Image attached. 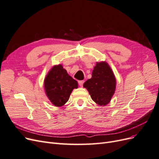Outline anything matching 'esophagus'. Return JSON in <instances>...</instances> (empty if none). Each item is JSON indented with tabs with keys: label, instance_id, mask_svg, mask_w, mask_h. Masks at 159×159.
Instances as JSON below:
<instances>
[{
	"label": "esophagus",
	"instance_id": "34e87169",
	"mask_svg": "<svg viewBox=\"0 0 159 159\" xmlns=\"http://www.w3.org/2000/svg\"><path fill=\"white\" fill-rule=\"evenodd\" d=\"M84 80H81V81H78V84H79L80 86H81V87H82L83 85H84Z\"/></svg>",
	"mask_w": 159,
	"mask_h": 159
}]
</instances>
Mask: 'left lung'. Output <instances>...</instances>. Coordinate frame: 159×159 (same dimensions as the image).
<instances>
[{
  "instance_id": "8db88e82",
  "label": "left lung",
  "mask_w": 159,
  "mask_h": 159,
  "mask_svg": "<svg viewBox=\"0 0 159 159\" xmlns=\"http://www.w3.org/2000/svg\"><path fill=\"white\" fill-rule=\"evenodd\" d=\"M91 98L99 105H106L111 99L116 88V79L112 70L105 61L97 62L91 78L84 84Z\"/></svg>"
}]
</instances>
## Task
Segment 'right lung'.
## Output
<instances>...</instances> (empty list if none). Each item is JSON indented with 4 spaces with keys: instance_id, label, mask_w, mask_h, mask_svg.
I'll return each mask as SVG.
<instances>
[{
    "instance_id": "add662e5",
    "label": "right lung",
    "mask_w": 159,
    "mask_h": 159,
    "mask_svg": "<svg viewBox=\"0 0 159 159\" xmlns=\"http://www.w3.org/2000/svg\"><path fill=\"white\" fill-rule=\"evenodd\" d=\"M78 88V81L67 73L61 64L53 66L44 79L46 94L56 107L63 106L73 89Z\"/></svg>"
}]
</instances>
